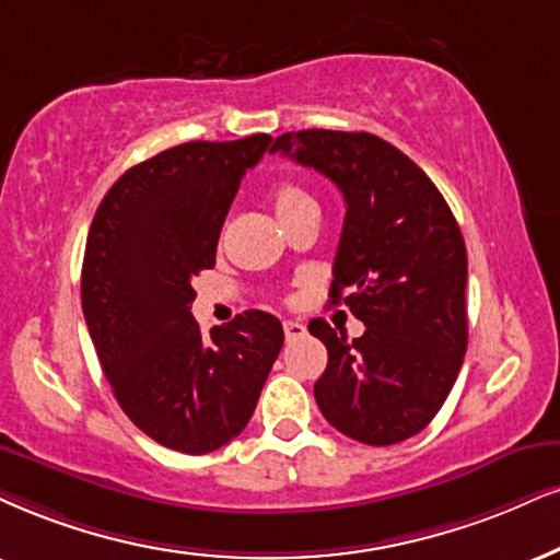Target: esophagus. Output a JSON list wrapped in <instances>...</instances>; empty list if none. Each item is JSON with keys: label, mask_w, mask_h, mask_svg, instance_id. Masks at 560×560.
<instances>
[{"label": "esophagus", "mask_w": 560, "mask_h": 560, "mask_svg": "<svg viewBox=\"0 0 560 560\" xmlns=\"http://www.w3.org/2000/svg\"><path fill=\"white\" fill-rule=\"evenodd\" d=\"M282 329H285V340H299V337L306 335V327L301 322H282Z\"/></svg>", "instance_id": "34e87169"}]
</instances>
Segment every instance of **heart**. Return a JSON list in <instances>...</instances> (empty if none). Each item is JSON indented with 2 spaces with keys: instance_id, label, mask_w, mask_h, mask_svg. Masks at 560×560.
I'll use <instances>...</instances> for the list:
<instances>
[{
  "instance_id": "b5f03b06",
  "label": "heart",
  "mask_w": 560,
  "mask_h": 560,
  "mask_svg": "<svg viewBox=\"0 0 560 560\" xmlns=\"http://www.w3.org/2000/svg\"><path fill=\"white\" fill-rule=\"evenodd\" d=\"M272 205H275V212H278L282 225L291 223L293 218L303 215V212L319 210V205H316L312 191H308L306 186L299 182H280L278 186H275Z\"/></svg>"
}]
</instances>
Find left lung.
<instances>
[{
  "label": "left lung",
  "mask_w": 560,
  "mask_h": 560,
  "mask_svg": "<svg viewBox=\"0 0 560 560\" xmlns=\"http://www.w3.org/2000/svg\"><path fill=\"white\" fill-rule=\"evenodd\" d=\"M272 153L319 171L345 197L329 303L350 306L355 340L324 319L327 345L314 384L322 416L348 439L389 446L431 423L467 350V248L436 184L395 144L369 132L303 129Z\"/></svg>",
  "instance_id": "1"
}]
</instances>
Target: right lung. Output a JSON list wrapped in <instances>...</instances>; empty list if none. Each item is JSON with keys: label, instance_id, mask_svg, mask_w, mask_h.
<instances>
[{"label": "right lung", "instance_id": "add662e5", "mask_svg": "<svg viewBox=\"0 0 560 560\" xmlns=\"http://www.w3.org/2000/svg\"><path fill=\"white\" fill-rule=\"evenodd\" d=\"M269 144V135H252L163 150L108 189L90 225V340L121 410L174 452L207 454L236 439L285 340L267 312L238 314L210 337L191 316V280L215 267L241 178Z\"/></svg>", "mask_w": 560, "mask_h": 560}]
</instances>
